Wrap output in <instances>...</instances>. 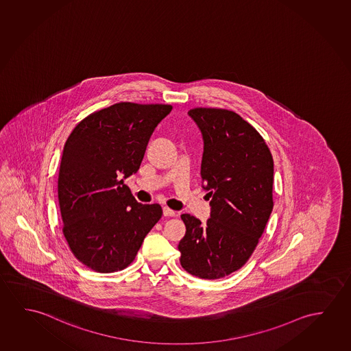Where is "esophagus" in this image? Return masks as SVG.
Instances as JSON below:
<instances>
[{
    "mask_svg": "<svg viewBox=\"0 0 351 351\" xmlns=\"http://www.w3.org/2000/svg\"><path fill=\"white\" fill-rule=\"evenodd\" d=\"M162 214H164V216H176V211L171 210L167 206H164L162 208Z\"/></svg>",
    "mask_w": 351,
    "mask_h": 351,
    "instance_id": "esophagus-1",
    "label": "esophagus"
}]
</instances>
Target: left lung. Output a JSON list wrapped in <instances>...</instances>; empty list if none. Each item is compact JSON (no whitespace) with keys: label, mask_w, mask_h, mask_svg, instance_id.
Listing matches in <instances>:
<instances>
[{"label":"left lung","mask_w":351,"mask_h":351,"mask_svg":"<svg viewBox=\"0 0 351 351\" xmlns=\"http://www.w3.org/2000/svg\"><path fill=\"white\" fill-rule=\"evenodd\" d=\"M199 128L204 152L200 176L210 197L206 223L182 214L186 234L180 263L191 275L217 280L248 261L274 208V159L264 138L227 109L189 112Z\"/></svg>","instance_id":"1"}]
</instances>
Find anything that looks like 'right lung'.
<instances>
[{"label": "right lung", "instance_id": "1", "mask_svg": "<svg viewBox=\"0 0 351 351\" xmlns=\"http://www.w3.org/2000/svg\"><path fill=\"white\" fill-rule=\"evenodd\" d=\"M169 104L115 103L81 120L65 142L58 175L63 234L76 259L108 274L128 267L162 217L124 178L137 173Z\"/></svg>", "mask_w": 351, "mask_h": 351}]
</instances>
